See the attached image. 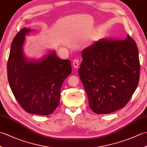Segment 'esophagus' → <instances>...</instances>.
<instances>
[{"label":"esophagus","instance_id":"34e87169","mask_svg":"<svg viewBox=\"0 0 147 147\" xmlns=\"http://www.w3.org/2000/svg\"><path fill=\"white\" fill-rule=\"evenodd\" d=\"M73 65L74 68H75V69H77L78 67V66H79V61L77 59H74V60H73Z\"/></svg>","mask_w":147,"mask_h":147}]
</instances>
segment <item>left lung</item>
Returning a JSON list of instances; mask_svg holds the SVG:
<instances>
[{"mask_svg":"<svg viewBox=\"0 0 147 147\" xmlns=\"http://www.w3.org/2000/svg\"><path fill=\"white\" fill-rule=\"evenodd\" d=\"M78 73L89 107L97 114L123 108L135 92L140 79V60L136 42L102 38L83 49Z\"/></svg>","mask_w":147,"mask_h":147,"instance_id":"obj_1","label":"left lung"}]
</instances>
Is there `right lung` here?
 <instances>
[{
  "mask_svg": "<svg viewBox=\"0 0 147 147\" xmlns=\"http://www.w3.org/2000/svg\"><path fill=\"white\" fill-rule=\"evenodd\" d=\"M30 32L24 28L12 42L7 62L8 82L24 111L47 115L58 107L62 83L71 73V63L69 60L57 57L54 51L40 60H28L23 46L25 35Z\"/></svg>",
  "mask_w": 147,
  "mask_h": 147,
  "instance_id": "1",
  "label": "right lung"
}]
</instances>
